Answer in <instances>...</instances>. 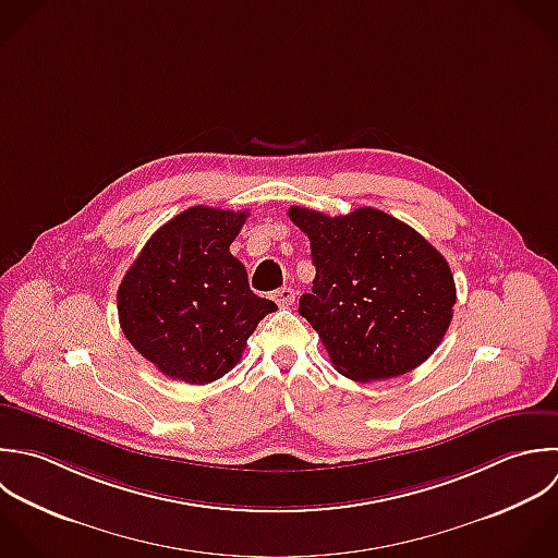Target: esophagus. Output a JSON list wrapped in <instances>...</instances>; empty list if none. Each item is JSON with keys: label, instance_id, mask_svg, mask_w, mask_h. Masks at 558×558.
<instances>
[{"label": "esophagus", "instance_id": "esophagus-1", "mask_svg": "<svg viewBox=\"0 0 558 558\" xmlns=\"http://www.w3.org/2000/svg\"><path fill=\"white\" fill-rule=\"evenodd\" d=\"M271 300H274L280 308H289V306H293V302H295V291H293L291 287H282V289L274 291Z\"/></svg>", "mask_w": 558, "mask_h": 558}]
</instances>
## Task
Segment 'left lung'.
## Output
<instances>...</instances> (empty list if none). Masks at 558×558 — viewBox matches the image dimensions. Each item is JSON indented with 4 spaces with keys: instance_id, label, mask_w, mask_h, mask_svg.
Wrapping results in <instances>:
<instances>
[{
    "instance_id": "obj_1",
    "label": "left lung",
    "mask_w": 558,
    "mask_h": 558,
    "mask_svg": "<svg viewBox=\"0 0 558 558\" xmlns=\"http://www.w3.org/2000/svg\"><path fill=\"white\" fill-rule=\"evenodd\" d=\"M308 236L313 291L300 315L317 330L339 374L356 383L402 376L441 343L457 304L448 260L404 221L376 210L350 215L291 206Z\"/></svg>"
}]
</instances>
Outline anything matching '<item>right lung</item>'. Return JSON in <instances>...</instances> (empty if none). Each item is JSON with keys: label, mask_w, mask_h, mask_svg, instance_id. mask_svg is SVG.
Segmentation results:
<instances>
[{"label": "right lung", "mask_w": 558, "mask_h": 558, "mask_svg": "<svg viewBox=\"0 0 558 558\" xmlns=\"http://www.w3.org/2000/svg\"><path fill=\"white\" fill-rule=\"evenodd\" d=\"M247 215L186 208L151 234L119 284L125 339L173 380L208 385L226 376L258 322L278 308L252 293L230 254Z\"/></svg>", "instance_id": "right-lung-1"}]
</instances>
